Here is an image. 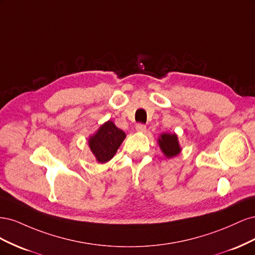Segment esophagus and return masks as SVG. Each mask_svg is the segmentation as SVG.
<instances>
[{
    "instance_id": "esophagus-1",
    "label": "esophagus",
    "mask_w": 255,
    "mask_h": 255,
    "mask_svg": "<svg viewBox=\"0 0 255 255\" xmlns=\"http://www.w3.org/2000/svg\"><path fill=\"white\" fill-rule=\"evenodd\" d=\"M145 126L143 125V123H137L136 125V130L137 132H144L145 130Z\"/></svg>"
}]
</instances>
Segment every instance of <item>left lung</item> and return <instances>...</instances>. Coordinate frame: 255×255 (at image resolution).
Masks as SVG:
<instances>
[{"instance_id": "8db88e82", "label": "left lung", "mask_w": 255, "mask_h": 255, "mask_svg": "<svg viewBox=\"0 0 255 255\" xmlns=\"http://www.w3.org/2000/svg\"><path fill=\"white\" fill-rule=\"evenodd\" d=\"M161 151L167 157H172L181 152V148L175 134H163L158 138Z\"/></svg>"}]
</instances>
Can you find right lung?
I'll return each instance as SVG.
<instances>
[{
  "mask_svg": "<svg viewBox=\"0 0 255 255\" xmlns=\"http://www.w3.org/2000/svg\"><path fill=\"white\" fill-rule=\"evenodd\" d=\"M125 138L126 133L116 127L112 121H109L90 137V150L95 154L99 163H106L114 157Z\"/></svg>",
  "mask_w": 255,
  "mask_h": 255,
  "instance_id": "1",
  "label": "right lung"
}]
</instances>
